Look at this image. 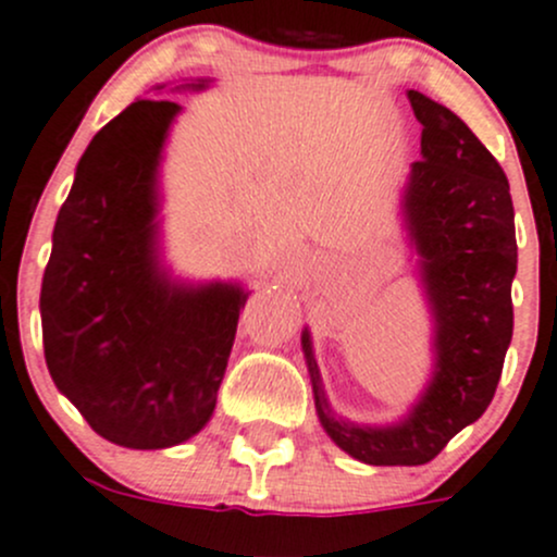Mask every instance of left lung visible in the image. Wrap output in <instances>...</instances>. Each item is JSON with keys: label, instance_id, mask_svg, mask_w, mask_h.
<instances>
[{"label": "left lung", "instance_id": "left-lung-1", "mask_svg": "<svg viewBox=\"0 0 557 557\" xmlns=\"http://www.w3.org/2000/svg\"><path fill=\"white\" fill-rule=\"evenodd\" d=\"M423 126L420 156L401 194V223L434 323V369L401 420L361 425L325 398L310 329L301 331L314 412L339 450L369 466H420L493 401L512 342L518 272L507 174L469 126L420 91H407Z\"/></svg>", "mask_w": 557, "mask_h": 557}]
</instances>
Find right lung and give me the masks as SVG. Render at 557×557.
I'll return each instance as SVG.
<instances>
[{
    "instance_id": "right-lung-1",
    "label": "right lung",
    "mask_w": 557,
    "mask_h": 557,
    "mask_svg": "<svg viewBox=\"0 0 557 557\" xmlns=\"http://www.w3.org/2000/svg\"><path fill=\"white\" fill-rule=\"evenodd\" d=\"M207 86L196 77L174 91ZM180 112L137 99L97 132L55 218L39 294L55 387L132 450L183 445L210 423L250 296L239 283L172 277L161 258L159 170Z\"/></svg>"
}]
</instances>
